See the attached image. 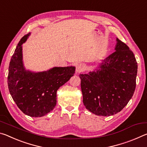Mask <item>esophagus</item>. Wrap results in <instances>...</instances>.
Returning a JSON list of instances; mask_svg holds the SVG:
<instances>
[{"label":"esophagus","mask_w":147,"mask_h":147,"mask_svg":"<svg viewBox=\"0 0 147 147\" xmlns=\"http://www.w3.org/2000/svg\"><path fill=\"white\" fill-rule=\"evenodd\" d=\"M84 70V65L82 63L77 64L76 66V73H80Z\"/></svg>","instance_id":"34e87169"}]
</instances>
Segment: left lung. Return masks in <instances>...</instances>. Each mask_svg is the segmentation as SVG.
Wrapping results in <instances>:
<instances>
[{
    "instance_id": "8db88e82",
    "label": "left lung",
    "mask_w": 147,
    "mask_h": 147,
    "mask_svg": "<svg viewBox=\"0 0 147 147\" xmlns=\"http://www.w3.org/2000/svg\"><path fill=\"white\" fill-rule=\"evenodd\" d=\"M116 41L115 51L102 60L98 69L79 75L84 106L96 115L117 113L135 91L138 63L129 47L118 38Z\"/></svg>"
}]
</instances>
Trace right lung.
Wrapping results in <instances>:
<instances>
[{"label": "right lung", "mask_w": 147, "mask_h": 147, "mask_svg": "<svg viewBox=\"0 0 147 147\" xmlns=\"http://www.w3.org/2000/svg\"><path fill=\"white\" fill-rule=\"evenodd\" d=\"M30 34L24 36L12 56L8 69L9 93L18 108L28 116L45 115L56 105V92L75 73L73 66L53 67L47 71L26 70L23 61V45Z\"/></svg>", "instance_id": "right-lung-1"}]
</instances>
